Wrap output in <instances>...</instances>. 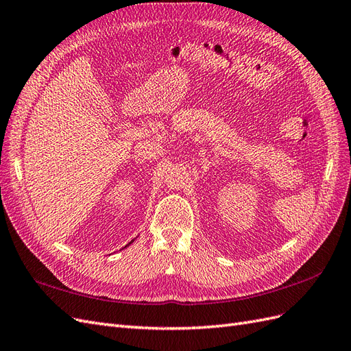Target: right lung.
Segmentation results:
<instances>
[{"mask_svg":"<svg viewBox=\"0 0 351 351\" xmlns=\"http://www.w3.org/2000/svg\"><path fill=\"white\" fill-rule=\"evenodd\" d=\"M131 243H132V241H131Z\"/></svg>","mask_w":351,"mask_h":351,"instance_id":"add662e5","label":"right lung"}]
</instances>
